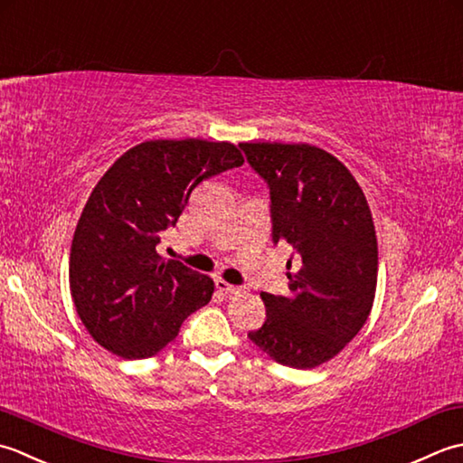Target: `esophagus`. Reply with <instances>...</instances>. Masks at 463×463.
<instances>
[{
    "label": "esophagus",
    "mask_w": 463,
    "mask_h": 463,
    "mask_svg": "<svg viewBox=\"0 0 463 463\" xmlns=\"http://www.w3.org/2000/svg\"><path fill=\"white\" fill-rule=\"evenodd\" d=\"M215 288H218L220 291H223L225 296H235V294H241V291H243L241 286H233V284H230V281H225V279L215 281Z\"/></svg>",
    "instance_id": "obj_1"
}]
</instances>
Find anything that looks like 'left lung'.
<instances>
[{
  "mask_svg": "<svg viewBox=\"0 0 463 463\" xmlns=\"http://www.w3.org/2000/svg\"><path fill=\"white\" fill-rule=\"evenodd\" d=\"M240 147L268 182L273 243H289L299 258L288 296L261 294L266 322L248 337L278 364L311 370L342 352L370 317L377 286L370 205L350 169L322 147Z\"/></svg>",
  "mask_w": 463,
  "mask_h": 463,
  "instance_id": "8db88e82",
  "label": "left lung"
}]
</instances>
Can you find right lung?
Here are the masks:
<instances>
[{
	"label": "right lung",
	"mask_w": 463,
	"mask_h": 463,
	"mask_svg": "<svg viewBox=\"0 0 463 463\" xmlns=\"http://www.w3.org/2000/svg\"><path fill=\"white\" fill-rule=\"evenodd\" d=\"M241 164L230 141L149 139L103 174L70 253L75 311L101 347L124 360L152 357L212 299L210 276L162 258L156 245L203 179Z\"/></svg>",
	"instance_id": "obj_1"
}]
</instances>
